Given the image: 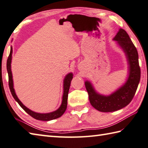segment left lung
<instances>
[{"label": "left lung", "mask_w": 148, "mask_h": 148, "mask_svg": "<svg viewBox=\"0 0 148 148\" xmlns=\"http://www.w3.org/2000/svg\"><path fill=\"white\" fill-rule=\"evenodd\" d=\"M114 40L117 41L127 56L130 71L127 82L116 92L107 96L99 95L89 82H85L90 104L101 112H113L127 106L133 100L140 79L137 50L127 32L120 28Z\"/></svg>", "instance_id": "obj_1"}]
</instances>
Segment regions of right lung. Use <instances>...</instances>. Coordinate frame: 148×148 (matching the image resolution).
Segmentation results:
<instances>
[{"mask_svg": "<svg viewBox=\"0 0 148 148\" xmlns=\"http://www.w3.org/2000/svg\"><path fill=\"white\" fill-rule=\"evenodd\" d=\"M12 48L11 47L10 50V53L8 56V58L7 60V64H6V68H7V71L8 73V83H9V87L11 91V93L13 96V97L14 98L15 100L17 101V103L19 104V106L22 107V108L25 110V111L27 112L28 114L30 115L34 119L39 120H42V121H49L52 120H54L58 119V118H60V116H62L64 112H65L67 107V99H68V95H69V90L70 86H71V81L72 79V74L69 73L67 74L66 77H65V79H64V92H63V100H62V103H61V106L60 108L58 110H56V111H53L52 112H50V113H45V114H42V113H37V112H34L29 110L28 108H27L26 106H24L22 103L18 98H17V95L15 92L14 88H13V79H12V71H11V62H12Z\"/></svg>", "mask_w": 148, "mask_h": 148, "instance_id": "obj_1", "label": "right lung"}]
</instances>
